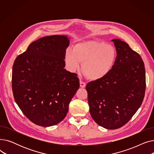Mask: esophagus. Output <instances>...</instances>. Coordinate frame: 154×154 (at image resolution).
I'll return each instance as SVG.
<instances>
[{
    "instance_id": "34e87169",
    "label": "esophagus",
    "mask_w": 154,
    "mask_h": 154,
    "mask_svg": "<svg viewBox=\"0 0 154 154\" xmlns=\"http://www.w3.org/2000/svg\"><path fill=\"white\" fill-rule=\"evenodd\" d=\"M85 85H86V84L84 82L82 81V80H80V87H82V88H84V87H85Z\"/></svg>"
}]
</instances>
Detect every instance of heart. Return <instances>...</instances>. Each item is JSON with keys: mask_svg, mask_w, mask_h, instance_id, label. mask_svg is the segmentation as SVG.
Returning a JSON list of instances; mask_svg holds the SVG:
<instances>
[{"mask_svg": "<svg viewBox=\"0 0 154 154\" xmlns=\"http://www.w3.org/2000/svg\"><path fill=\"white\" fill-rule=\"evenodd\" d=\"M117 52L114 47L104 42L88 40L77 44L73 51L68 50L65 55V62L68 70H78L81 62L86 76L96 80L109 74L114 67Z\"/></svg>", "mask_w": 154, "mask_h": 154, "instance_id": "b5f03b06", "label": "heart"}]
</instances>
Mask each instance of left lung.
Wrapping results in <instances>:
<instances>
[{"mask_svg":"<svg viewBox=\"0 0 154 154\" xmlns=\"http://www.w3.org/2000/svg\"><path fill=\"white\" fill-rule=\"evenodd\" d=\"M117 58L109 74L86 85L90 114L99 125L117 129L126 124L140 107L145 71L140 55L120 39H113Z\"/></svg>","mask_w":154,"mask_h":154,"instance_id":"8db88e82","label":"left lung"}]
</instances>
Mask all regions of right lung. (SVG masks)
Masks as SVG:
<instances>
[{
    "instance_id": "add662e5",
    "label": "right lung",
    "mask_w": 154,
    "mask_h": 154,
    "mask_svg": "<svg viewBox=\"0 0 154 154\" xmlns=\"http://www.w3.org/2000/svg\"><path fill=\"white\" fill-rule=\"evenodd\" d=\"M69 42L66 35L42 37L32 42L14 61L12 86L15 101L36 125L50 127L60 123L79 88L77 75L64 69Z\"/></svg>"
}]
</instances>
